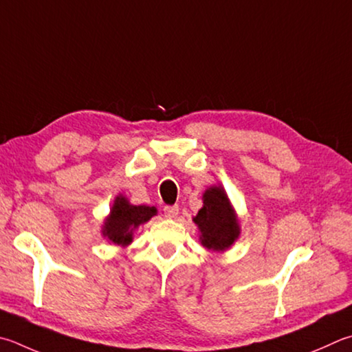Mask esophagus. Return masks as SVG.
Instances as JSON below:
<instances>
[{
  "label": "esophagus",
  "mask_w": 352,
  "mask_h": 352,
  "mask_svg": "<svg viewBox=\"0 0 352 352\" xmlns=\"http://www.w3.org/2000/svg\"><path fill=\"white\" fill-rule=\"evenodd\" d=\"M178 215V206H164L166 219H175Z\"/></svg>",
  "instance_id": "esophagus-1"
}]
</instances>
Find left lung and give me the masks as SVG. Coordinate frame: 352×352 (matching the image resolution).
I'll return each mask as SVG.
<instances>
[{"label": "left lung", "mask_w": 352, "mask_h": 352, "mask_svg": "<svg viewBox=\"0 0 352 352\" xmlns=\"http://www.w3.org/2000/svg\"><path fill=\"white\" fill-rule=\"evenodd\" d=\"M204 248L223 252L234 245L240 235L239 219L221 186H210L203 194V208L194 217Z\"/></svg>", "instance_id": "1"}]
</instances>
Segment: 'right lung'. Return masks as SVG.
Instances as JSON below:
<instances>
[{
    "label": "right lung",
    "mask_w": 352,
    "mask_h": 352,
    "mask_svg": "<svg viewBox=\"0 0 352 352\" xmlns=\"http://www.w3.org/2000/svg\"><path fill=\"white\" fill-rule=\"evenodd\" d=\"M157 215V208L154 206H133L126 197H115L111 214L107 215L103 225V237H106L113 245L127 246L132 241V234L135 229L149 221Z\"/></svg>",
    "instance_id": "right-lung-1"
}]
</instances>
